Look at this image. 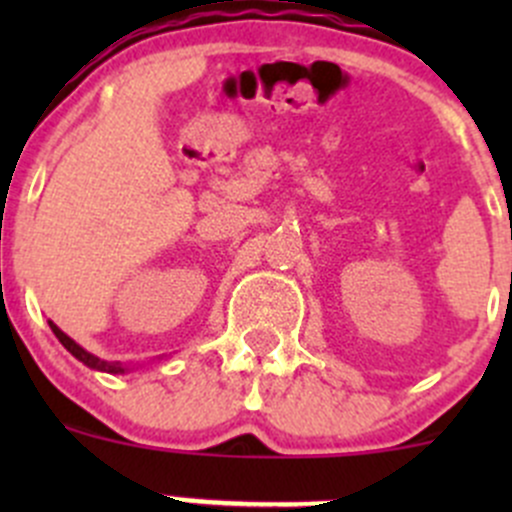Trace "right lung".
<instances>
[{
	"mask_svg": "<svg viewBox=\"0 0 512 512\" xmlns=\"http://www.w3.org/2000/svg\"><path fill=\"white\" fill-rule=\"evenodd\" d=\"M49 327H51V332L56 334V339H59V342L64 344V347L69 349V352L74 354L76 359H79V361H84L86 366H91V369H98V371H108V374H121V371H123V366L118 364V361H103V359H98V356H94V354H89V352H86V349H81L79 344H76L74 339H71V337H66V334L61 332V329L56 327L54 322H49Z\"/></svg>",
	"mask_w": 512,
	"mask_h": 512,
	"instance_id": "add662e5",
	"label": "right lung"
}]
</instances>
